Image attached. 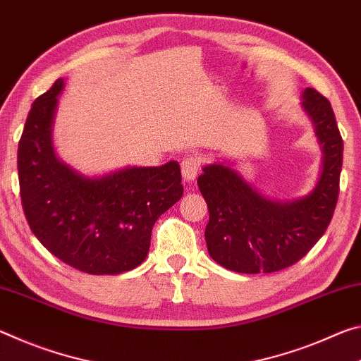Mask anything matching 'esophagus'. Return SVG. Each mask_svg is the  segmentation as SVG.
<instances>
[{"instance_id": "obj_1", "label": "esophagus", "mask_w": 361, "mask_h": 361, "mask_svg": "<svg viewBox=\"0 0 361 361\" xmlns=\"http://www.w3.org/2000/svg\"><path fill=\"white\" fill-rule=\"evenodd\" d=\"M180 168H182V177H184V180H195V177H197L198 171H200V158L198 157H185L182 159L180 163Z\"/></svg>"}]
</instances>
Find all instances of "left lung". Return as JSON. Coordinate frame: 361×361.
I'll list each match as a JSON object with an SVG mask.
<instances>
[{"mask_svg": "<svg viewBox=\"0 0 361 361\" xmlns=\"http://www.w3.org/2000/svg\"><path fill=\"white\" fill-rule=\"evenodd\" d=\"M300 107L323 153L320 177L305 197L271 200L224 163L206 164L198 177L209 211L206 245L222 267L238 274L279 271L302 259L326 232L338 203L344 144L326 97L305 87Z\"/></svg>", "mask_w": 361, "mask_h": 361, "instance_id": "8db88e82", "label": "left lung"}]
</instances>
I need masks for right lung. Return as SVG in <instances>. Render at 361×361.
Here are the masks:
<instances>
[{"instance_id": "right-lung-1", "label": "right lung", "mask_w": 361, "mask_h": 361, "mask_svg": "<svg viewBox=\"0 0 361 361\" xmlns=\"http://www.w3.org/2000/svg\"><path fill=\"white\" fill-rule=\"evenodd\" d=\"M59 78L28 111L17 152L20 198L32 232L62 262L91 275H120L145 261L158 217L182 198L180 166H128L85 176L56 155Z\"/></svg>"}]
</instances>
